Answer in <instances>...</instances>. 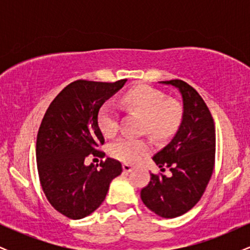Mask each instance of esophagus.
<instances>
[{
    "instance_id": "1",
    "label": "esophagus",
    "mask_w": 250,
    "mask_h": 250,
    "mask_svg": "<svg viewBox=\"0 0 250 250\" xmlns=\"http://www.w3.org/2000/svg\"><path fill=\"white\" fill-rule=\"evenodd\" d=\"M133 166L131 165H128V163H125V165H123V170L125 171V173H129V171H131L133 170Z\"/></svg>"
}]
</instances>
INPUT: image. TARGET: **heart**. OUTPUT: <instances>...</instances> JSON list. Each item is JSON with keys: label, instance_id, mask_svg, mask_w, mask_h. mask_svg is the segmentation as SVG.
<instances>
[{"label": "heart", "instance_id": "obj_1", "mask_svg": "<svg viewBox=\"0 0 250 250\" xmlns=\"http://www.w3.org/2000/svg\"><path fill=\"white\" fill-rule=\"evenodd\" d=\"M123 104L129 111L142 115L141 133H149L155 139H166L179 128L183 110L175 100L166 97L162 91L149 85H137L123 95ZM97 122L103 135L115 136L119 131V113L111 103H104L99 111ZM150 150L147 139L122 136L109 146V154L125 163L141 160Z\"/></svg>", "mask_w": 250, "mask_h": 250}]
</instances>
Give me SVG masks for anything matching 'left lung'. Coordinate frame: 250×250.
Returning <instances> with one entry per match:
<instances>
[{
	"mask_svg": "<svg viewBox=\"0 0 250 250\" xmlns=\"http://www.w3.org/2000/svg\"><path fill=\"white\" fill-rule=\"evenodd\" d=\"M180 90L182 122L170 142L153 156L154 162L171 176L150 174L141 190L146 207L165 219L181 216L199 202L214 170L215 123L209 108L195 89L182 80L161 81Z\"/></svg>",
	"mask_w": 250,
	"mask_h": 250,
	"instance_id": "obj_1",
	"label": "left lung"
}]
</instances>
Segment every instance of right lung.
Listing matches in <instances>:
<instances>
[{"instance_id":"add662e5","label":"right lung","mask_w":250,"mask_h":250,"mask_svg":"<svg viewBox=\"0 0 250 250\" xmlns=\"http://www.w3.org/2000/svg\"><path fill=\"white\" fill-rule=\"evenodd\" d=\"M127 80L95 82L77 80L50 103L36 140L37 171L43 193L59 213L83 219L101 206L122 165L108 157L99 166L84 165L89 155L103 157L104 137L97 122L101 107Z\"/></svg>"}]
</instances>
